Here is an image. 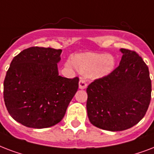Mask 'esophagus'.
Listing matches in <instances>:
<instances>
[{"label":"esophagus","instance_id":"esophagus-1","mask_svg":"<svg viewBox=\"0 0 154 154\" xmlns=\"http://www.w3.org/2000/svg\"><path fill=\"white\" fill-rule=\"evenodd\" d=\"M87 85H88V83H86V80L84 79H81L80 80H79V87L80 89H85L87 88Z\"/></svg>","mask_w":154,"mask_h":154}]
</instances>
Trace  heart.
Listing matches in <instances>:
<instances>
[{
    "mask_svg": "<svg viewBox=\"0 0 154 154\" xmlns=\"http://www.w3.org/2000/svg\"><path fill=\"white\" fill-rule=\"evenodd\" d=\"M74 63L80 72L88 73L91 79H97L108 75L113 71L115 58L111 54L88 52L77 54Z\"/></svg>",
    "mask_w": 154,
    "mask_h": 154,
    "instance_id": "heart-1",
    "label": "heart"
}]
</instances>
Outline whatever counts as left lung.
<instances>
[{
	"label": "left lung",
	"instance_id": "left-lung-1",
	"mask_svg": "<svg viewBox=\"0 0 154 154\" xmlns=\"http://www.w3.org/2000/svg\"><path fill=\"white\" fill-rule=\"evenodd\" d=\"M120 51V65L87 88L90 122L112 132L128 129L145 116L152 91L149 67L141 57L128 49Z\"/></svg>",
	"mask_w": 154,
	"mask_h": 154
}]
</instances>
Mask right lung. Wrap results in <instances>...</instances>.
Masks as SVG:
<instances>
[{
  "mask_svg": "<svg viewBox=\"0 0 154 154\" xmlns=\"http://www.w3.org/2000/svg\"><path fill=\"white\" fill-rule=\"evenodd\" d=\"M61 52L32 46L12 60L4 80V100L9 115L21 125L49 128L63 118L79 79L58 75Z\"/></svg>",
  "mask_w": 154,
  "mask_h": 154,
  "instance_id": "add662e5",
  "label": "right lung"
}]
</instances>
